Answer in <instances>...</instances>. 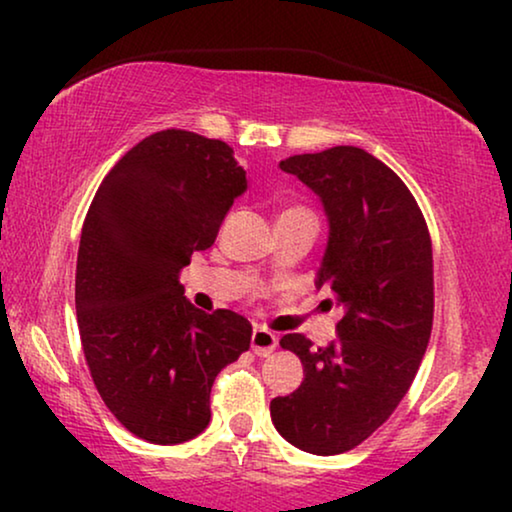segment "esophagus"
Segmentation results:
<instances>
[{"label": "esophagus", "mask_w": 512, "mask_h": 512, "mask_svg": "<svg viewBox=\"0 0 512 512\" xmlns=\"http://www.w3.org/2000/svg\"><path fill=\"white\" fill-rule=\"evenodd\" d=\"M279 345V338L275 333L265 331V328H254L251 333V352L256 356H270Z\"/></svg>", "instance_id": "obj_1"}]
</instances>
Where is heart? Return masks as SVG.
<instances>
[{
    "label": "heart",
    "instance_id": "b5f03b06",
    "mask_svg": "<svg viewBox=\"0 0 512 512\" xmlns=\"http://www.w3.org/2000/svg\"><path fill=\"white\" fill-rule=\"evenodd\" d=\"M298 212H307V209H303V207H289V209H284L282 216L284 214H298Z\"/></svg>",
    "mask_w": 512,
    "mask_h": 512
}]
</instances>
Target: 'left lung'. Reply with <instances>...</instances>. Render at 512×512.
I'll list each match as a JSON object with an SVG mask.
<instances>
[{
	"instance_id": "obj_1",
	"label": "left lung",
	"mask_w": 512,
	"mask_h": 512,
	"mask_svg": "<svg viewBox=\"0 0 512 512\" xmlns=\"http://www.w3.org/2000/svg\"><path fill=\"white\" fill-rule=\"evenodd\" d=\"M319 195L328 244L317 272L342 319L338 338L279 345L303 363V384L270 403L275 429L298 450L331 457L363 443L408 394L433 324V254L422 209L382 160L333 146L279 163Z\"/></svg>"
}]
</instances>
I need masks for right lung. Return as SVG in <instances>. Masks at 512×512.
I'll list each match as a JSON object with an SVG mask.
<instances>
[{
	"mask_svg": "<svg viewBox=\"0 0 512 512\" xmlns=\"http://www.w3.org/2000/svg\"><path fill=\"white\" fill-rule=\"evenodd\" d=\"M244 191L247 172L226 142L163 130L111 167L83 221V354L111 415L149 443L177 445L205 431L216 375L249 349L242 314L198 310L179 282Z\"/></svg>",
	"mask_w": 512,
	"mask_h": 512,
	"instance_id": "add662e5",
	"label": "right lung"
}]
</instances>
